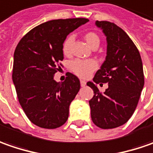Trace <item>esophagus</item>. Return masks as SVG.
I'll use <instances>...</instances> for the list:
<instances>
[{
    "label": "esophagus",
    "mask_w": 153,
    "mask_h": 153,
    "mask_svg": "<svg viewBox=\"0 0 153 153\" xmlns=\"http://www.w3.org/2000/svg\"><path fill=\"white\" fill-rule=\"evenodd\" d=\"M80 85H81L82 87H85L86 85V82L84 81V80H80Z\"/></svg>",
    "instance_id": "esophagus-1"
}]
</instances>
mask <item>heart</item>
Segmentation results:
<instances>
[{
  "label": "heart",
  "mask_w": 153,
  "mask_h": 153,
  "mask_svg": "<svg viewBox=\"0 0 153 153\" xmlns=\"http://www.w3.org/2000/svg\"><path fill=\"white\" fill-rule=\"evenodd\" d=\"M85 40L92 49L98 47L100 44V38L94 32H88L84 35ZM74 42V37L70 35L68 36L62 43V53L64 56H69L71 54L72 44ZM97 68V62L93 59L80 60L77 59L71 63V70L77 76L80 78H87L96 68Z\"/></svg>",
  "instance_id": "heart-1"
}]
</instances>
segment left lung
<instances>
[{"instance_id": "obj_1", "label": "left lung", "mask_w": 153, "mask_h": 153, "mask_svg": "<svg viewBox=\"0 0 153 153\" xmlns=\"http://www.w3.org/2000/svg\"><path fill=\"white\" fill-rule=\"evenodd\" d=\"M107 39V56L93 81L87 82L94 91L89 101L93 123L102 129L124 124L134 113L144 86L140 52L129 35L115 24L96 21ZM107 82L103 93L96 85Z\"/></svg>"}]
</instances>
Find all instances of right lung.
I'll list each match as a JSON object with an SVG mask.
<instances>
[{
  "mask_svg": "<svg viewBox=\"0 0 153 153\" xmlns=\"http://www.w3.org/2000/svg\"><path fill=\"white\" fill-rule=\"evenodd\" d=\"M87 19H55L36 26L19 41L14 51L13 81L19 103L29 119L45 129L65 124L69 105L80 89L71 73L63 82L54 75L63 60L62 43Z\"/></svg>",
  "mask_w": 153,
  "mask_h": 153,
  "instance_id": "1",
  "label": "right lung"
}]
</instances>
